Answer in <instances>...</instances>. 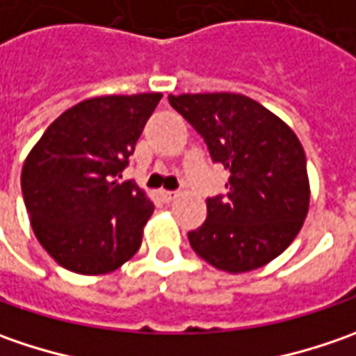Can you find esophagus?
<instances>
[{
	"mask_svg": "<svg viewBox=\"0 0 356 356\" xmlns=\"http://www.w3.org/2000/svg\"><path fill=\"white\" fill-rule=\"evenodd\" d=\"M160 196L166 200V202H174V200L178 198V192H172V190H162V192H160Z\"/></svg>",
	"mask_w": 356,
	"mask_h": 356,
	"instance_id": "esophagus-1",
	"label": "esophagus"
}]
</instances>
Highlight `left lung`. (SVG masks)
<instances>
[{"instance_id": "left-lung-1", "label": "left lung", "mask_w": 356, "mask_h": 356, "mask_svg": "<svg viewBox=\"0 0 356 356\" xmlns=\"http://www.w3.org/2000/svg\"><path fill=\"white\" fill-rule=\"evenodd\" d=\"M213 162L229 170L226 198L206 200V222L188 232L192 250L227 273L267 266L297 238L309 212L307 162L277 115L238 92L170 95Z\"/></svg>"}]
</instances>
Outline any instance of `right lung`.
Listing matches in <instances>:
<instances>
[{"label":"right lung","mask_w":356,"mask_h":356,"mask_svg":"<svg viewBox=\"0 0 356 356\" xmlns=\"http://www.w3.org/2000/svg\"><path fill=\"white\" fill-rule=\"evenodd\" d=\"M162 92L108 95L81 101L49 124L21 170L35 238L65 269L106 275L143 243L154 206L124 180L144 124Z\"/></svg>","instance_id":"obj_1"}]
</instances>
